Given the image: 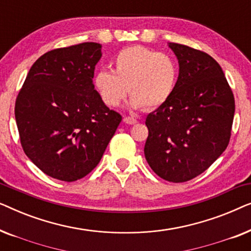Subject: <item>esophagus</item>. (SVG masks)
I'll use <instances>...</instances> for the list:
<instances>
[{
    "mask_svg": "<svg viewBox=\"0 0 251 251\" xmlns=\"http://www.w3.org/2000/svg\"><path fill=\"white\" fill-rule=\"evenodd\" d=\"M123 121L128 123V125H135V123H137V119L135 116H125V118H123Z\"/></svg>",
    "mask_w": 251,
    "mask_h": 251,
    "instance_id": "34e87169",
    "label": "esophagus"
}]
</instances>
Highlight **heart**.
<instances>
[{"mask_svg":"<svg viewBox=\"0 0 251 251\" xmlns=\"http://www.w3.org/2000/svg\"><path fill=\"white\" fill-rule=\"evenodd\" d=\"M114 72L101 70L95 75V85L101 100L115 107L131 96L135 108H157L169 100L177 87L179 66L168 53L143 46L122 49L113 59Z\"/></svg>","mask_w":251,"mask_h":251,"instance_id":"obj_1","label":"heart"}]
</instances>
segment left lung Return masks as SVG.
<instances>
[{"instance_id": "8db88e82", "label": "left lung", "mask_w": 251, "mask_h": 251, "mask_svg": "<svg viewBox=\"0 0 251 251\" xmlns=\"http://www.w3.org/2000/svg\"><path fill=\"white\" fill-rule=\"evenodd\" d=\"M179 77L166 104L150 113L144 153L157 176L184 183L203 173L229 143L235 101L222 67L201 50L169 43Z\"/></svg>"}]
</instances>
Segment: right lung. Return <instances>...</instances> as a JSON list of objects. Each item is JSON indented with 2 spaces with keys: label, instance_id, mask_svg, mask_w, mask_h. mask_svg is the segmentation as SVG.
Instances as JSON below:
<instances>
[{
  "label": "right lung",
  "instance_id": "add662e5",
  "mask_svg": "<svg viewBox=\"0 0 251 251\" xmlns=\"http://www.w3.org/2000/svg\"><path fill=\"white\" fill-rule=\"evenodd\" d=\"M101 46L84 42L41 56L16 99L20 144L48 176L75 181L97 167L122 116L95 90Z\"/></svg>",
  "mask_w": 251,
  "mask_h": 251
}]
</instances>
